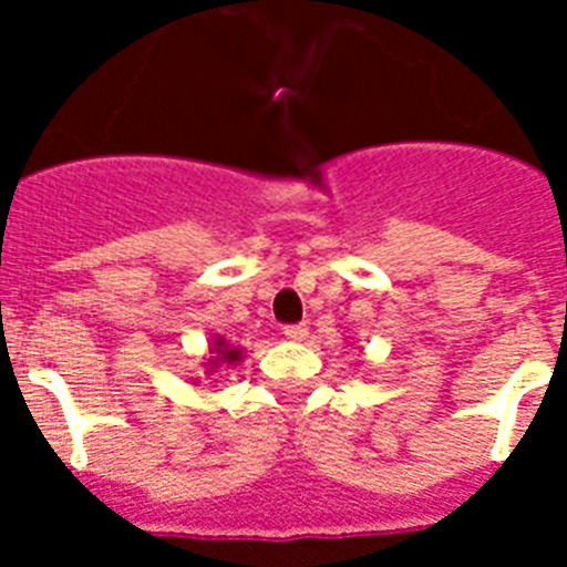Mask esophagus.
I'll list each match as a JSON object with an SVG mask.
<instances>
[{
    "label": "esophagus",
    "instance_id": "34e87169",
    "mask_svg": "<svg viewBox=\"0 0 567 567\" xmlns=\"http://www.w3.org/2000/svg\"><path fill=\"white\" fill-rule=\"evenodd\" d=\"M309 334V329L303 327V323H289V327H284V338L289 340H303Z\"/></svg>",
    "mask_w": 567,
    "mask_h": 567
}]
</instances>
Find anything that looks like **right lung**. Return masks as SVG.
I'll return each instance as SVG.
<instances>
[{
	"label": "right lung",
	"instance_id": "obj_1",
	"mask_svg": "<svg viewBox=\"0 0 567 567\" xmlns=\"http://www.w3.org/2000/svg\"><path fill=\"white\" fill-rule=\"evenodd\" d=\"M240 358H244V352H240V349H235L233 343H227L224 338H218L213 346H209V360L204 369H207V374H213V372H218L221 365L238 363Z\"/></svg>",
	"mask_w": 567,
	"mask_h": 567
}]
</instances>
